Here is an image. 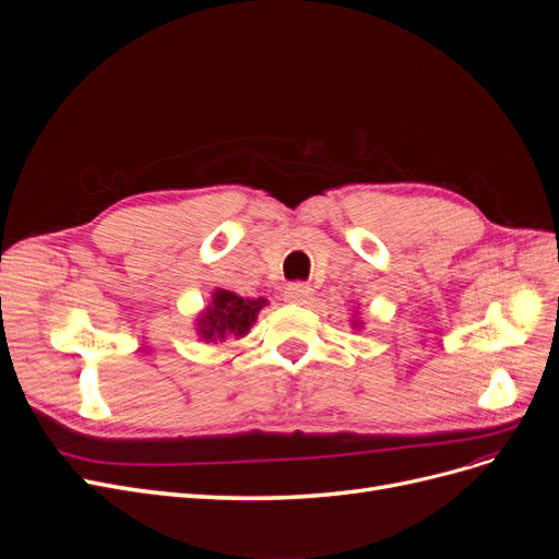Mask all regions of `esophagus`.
Returning a JSON list of instances; mask_svg holds the SVG:
<instances>
[{
	"instance_id": "34e87169",
	"label": "esophagus",
	"mask_w": 559,
	"mask_h": 559,
	"mask_svg": "<svg viewBox=\"0 0 559 559\" xmlns=\"http://www.w3.org/2000/svg\"><path fill=\"white\" fill-rule=\"evenodd\" d=\"M311 297H313V290H311V285H306V283H290L285 287V299L293 304H308L311 301Z\"/></svg>"
}]
</instances>
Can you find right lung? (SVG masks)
<instances>
[{"label":"right lung","mask_w":559,"mask_h":559,"mask_svg":"<svg viewBox=\"0 0 559 559\" xmlns=\"http://www.w3.org/2000/svg\"><path fill=\"white\" fill-rule=\"evenodd\" d=\"M266 306V299H243L230 290H216L212 306L206 308L204 316L200 318L202 338L206 341H223L225 336H243L251 324L255 322V316L260 308Z\"/></svg>","instance_id":"obj_1"}]
</instances>
